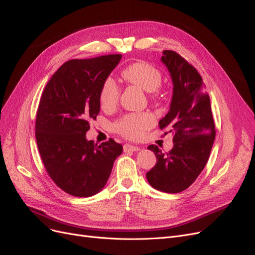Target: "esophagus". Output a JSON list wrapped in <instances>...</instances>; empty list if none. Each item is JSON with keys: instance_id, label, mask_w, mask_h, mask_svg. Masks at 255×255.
<instances>
[{"instance_id": "esophagus-1", "label": "esophagus", "mask_w": 255, "mask_h": 255, "mask_svg": "<svg viewBox=\"0 0 255 255\" xmlns=\"http://www.w3.org/2000/svg\"><path fill=\"white\" fill-rule=\"evenodd\" d=\"M138 150H140V148L137 146H133L130 144L124 145V152H134V151H138Z\"/></svg>"}]
</instances>
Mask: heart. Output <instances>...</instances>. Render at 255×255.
<instances>
[{"label": "heart", "mask_w": 255, "mask_h": 255, "mask_svg": "<svg viewBox=\"0 0 255 255\" xmlns=\"http://www.w3.org/2000/svg\"><path fill=\"white\" fill-rule=\"evenodd\" d=\"M122 77L126 82L136 85L152 94L156 93L162 84V73L154 66L146 62H136L129 65L122 71ZM120 99V89L115 81L107 79L100 91V103L104 109L117 106ZM154 124L152 116L149 113H130L113 123L112 128L119 134L130 139L143 137Z\"/></svg>", "instance_id": "obj_1"}]
</instances>
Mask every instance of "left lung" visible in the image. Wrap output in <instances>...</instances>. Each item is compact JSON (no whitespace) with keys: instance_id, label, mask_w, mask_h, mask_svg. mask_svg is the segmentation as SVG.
<instances>
[{"instance_id":"left-lung-1","label":"left lung","mask_w":255,"mask_h":255,"mask_svg":"<svg viewBox=\"0 0 255 255\" xmlns=\"http://www.w3.org/2000/svg\"><path fill=\"white\" fill-rule=\"evenodd\" d=\"M161 61L170 73L173 93L170 109L158 125L173 134V148L163 153L155 145L148 147L154 152L156 164L146 176L154 189L178 193L192 185L208 162L215 126L200 73L172 50H164Z\"/></svg>"}]
</instances>
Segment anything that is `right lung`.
Here are the masks:
<instances>
[{"mask_svg":"<svg viewBox=\"0 0 255 255\" xmlns=\"http://www.w3.org/2000/svg\"><path fill=\"white\" fill-rule=\"evenodd\" d=\"M122 59L102 55L64 63L47 83L35 121V138L47 173L65 192L89 197L105 187L123 146L112 138L87 140L100 112V91Z\"/></svg>","mask_w":255,"mask_h":255,"instance_id":"1","label":"right lung"}]
</instances>
